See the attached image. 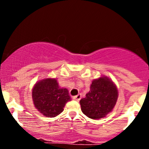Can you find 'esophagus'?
Returning a JSON list of instances; mask_svg holds the SVG:
<instances>
[{"label": "esophagus", "instance_id": "34e87169", "mask_svg": "<svg viewBox=\"0 0 149 149\" xmlns=\"http://www.w3.org/2000/svg\"><path fill=\"white\" fill-rule=\"evenodd\" d=\"M74 100H76V101H80V99L81 98V94H78L77 95H74L72 97Z\"/></svg>", "mask_w": 149, "mask_h": 149}]
</instances>
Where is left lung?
<instances>
[{
  "instance_id": "obj_1",
  "label": "left lung",
  "mask_w": 149,
  "mask_h": 149,
  "mask_svg": "<svg viewBox=\"0 0 149 149\" xmlns=\"http://www.w3.org/2000/svg\"><path fill=\"white\" fill-rule=\"evenodd\" d=\"M118 98V91L107 77L94 80L86 97L80 101L81 110L86 116L99 119L112 111Z\"/></svg>"
}]
</instances>
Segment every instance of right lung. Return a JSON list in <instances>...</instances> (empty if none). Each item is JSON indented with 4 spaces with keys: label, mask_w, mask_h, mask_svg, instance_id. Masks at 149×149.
Segmentation results:
<instances>
[{
    "label": "right lung",
    "mask_w": 149,
    "mask_h": 149,
    "mask_svg": "<svg viewBox=\"0 0 149 149\" xmlns=\"http://www.w3.org/2000/svg\"><path fill=\"white\" fill-rule=\"evenodd\" d=\"M32 97L36 108L46 117H55L61 113L67 101H71L68 91L59 87L56 79L51 78L36 84Z\"/></svg>",
    "instance_id": "right-lung-1"
}]
</instances>
